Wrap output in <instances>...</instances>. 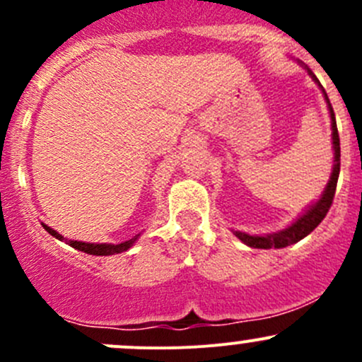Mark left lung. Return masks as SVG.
Wrapping results in <instances>:
<instances>
[{
	"label": "left lung",
	"instance_id": "1",
	"mask_svg": "<svg viewBox=\"0 0 362 362\" xmlns=\"http://www.w3.org/2000/svg\"><path fill=\"white\" fill-rule=\"evenodd\" d=\"M303 68L308 71V75L312 76L313 82L320 87L324 94V100L327 103V110H329V117H331V140H333V170H331V177L329 182H327L326 189L320 194V198L317 202H313L299 215L298 218L293 222L291 226H287L286 229H280L276 233H268V235H249V233H242V231H233L235 233L236 238L242 240L245 245L252 247V249H284V247H289L293 243H298L299 240H303L305 236H308L317 226L322 222V218L326 217V214L329 211L331 203H333L334 198V191H337V182H338V175H339V136H338V127H337V119H334V112L333 107L329 103V98H327L326 90L322 89L320 82L317 80V76L313 75V71L310 69L306 64H303L301 61H298Z\"/></svg>",
	"mask_w": 362,
	"mask_h": 362
}]
</instances>
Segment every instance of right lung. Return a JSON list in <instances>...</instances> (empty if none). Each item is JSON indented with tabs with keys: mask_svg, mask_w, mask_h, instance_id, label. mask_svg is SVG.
<instances>
[{
	"mask_svg": "<svg viewBox=\"0 0 362 362\" xmlns=\"http://www.w3.org/2000/svg\"><path fill=\"white\" fill-rule=\"evenodd\" d=\"M43 228H45L47 233H50V235L54 236V238L61 240V242H66L69 247H73V249L80 250V252H86V254H90V255H113V254H120V252H126L129 250L131 247L136 243V240L140 238V235L133 236L131 240H126V242L122 243H86V242H78V240H68L64 238L63 235H59V233L56 231V229H52L50 226L47 224H42Z\"/></svg>",
	"mask_w": 362,
	"mask_h": 362,
	"instance_id": "right-lung-1",
	"label": "right lung"
}]
</instances>
